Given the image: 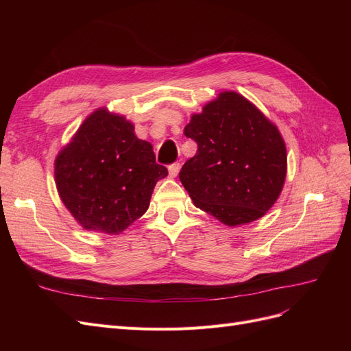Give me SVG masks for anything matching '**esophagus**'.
Returning a JSON list of instances; mask_svg holds the SVG:
<instances>
[{
  "mask_svg": "<svg viewBox=\"0 0 351 351\" xmlns=\"http://www.w3.org/2000/svg\"><path fill=\"white\" fill-rule=\"evenodd\" d=\"M180 168H182V165H180L178 162H174V164L169 165V167H168L169 176H171V177H177V174H178V171H180Z\"/></svg>",
  "mask_w": 351,
  "mask_h": 351,
  "instance_id": "34e87169",
  "label": "esophagus"
}]
</instances>
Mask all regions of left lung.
Listing matches in <instances>:
<instances>
[{
    "label": "left lung",
    "instance_id": "obj_1",
    "mask_svg": "<svg viewBox=\"0 0 351 351\" xmlns=\"http://www.w3.org/2000/svg\"><path fill=\"white\" fill-rule=\"evenodd\" d=\"M184 134L197 143L180 171L195 205L231 227L263 217L287 173L277 127L241 95L222 92L192 117Z\"/></svg>",
    "mask_w": 351,
    "mask_h": 351
}]
</instances>
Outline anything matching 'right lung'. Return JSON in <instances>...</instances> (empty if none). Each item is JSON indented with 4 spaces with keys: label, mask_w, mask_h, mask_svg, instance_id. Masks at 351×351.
Listing matches in <instances>:
<instances>
[{
    "label": "right lung",
    "mask_w": 351,
    "mask_h": 351,
    "mask_svg": "<svg viewBox=\"0 0 351 351\" xmlns=\"http://www.w3.org/2000/svg\"><path fill=\"white\" fill-rule=\"evenodd\" d=\"M133 130L124 117L98 110L57 156L60 197L86 230L119 234L145 214L156 182L168 176Z\"/></svg>",
    "instance_id": "add662e5"
}]
</instances>
